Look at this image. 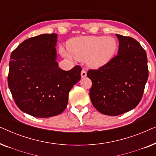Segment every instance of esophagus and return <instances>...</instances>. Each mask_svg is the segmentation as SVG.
<instances>
[{"label": "esophagus", "instance_id": "1", "mask_svg": "<svg viewBox=\"0 0 156 156\" xmlns=\"http://www.w3.org/2000/svg\"><path fill=\"white\" fill-rule=\"evenodd\" d=\"M87 76V72L85 71L84 69H82V72H81V76L82 77H85Z\"/></svg>", "mask_w": 156, "mask_h": 156}]
</instances>
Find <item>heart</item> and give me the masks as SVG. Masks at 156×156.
<instances>
[{"label":"heart","instance_id":"obj_1","mask_svg":"<svg viewBox=\"0 0 156 156\" xmlns=\"http://www.w3.org/2000/svg\"><path fill=\"white\" fill-rule=\"evenodd\" d=\"M68 51L60 48L59 52L63 57L68 59L72 57L77 60L87 59L89 67L97 69L109 62L114 57L118 48L114 37H79L70 40L67 43Z\"/></svg>","mask_w":156,"mask_h":156}]
</instances>
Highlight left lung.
<instances>
[{
	"instance_id": "left-lung-1",
	"label": "left lung",
	"mask_w": 156,
	"mask_h": 156,
	"mask_svg": "<svg viewBox=\"0 0 156 156\" xmlns=\"http://www.w3.org/2000/svg\"><path fill=\"white\" fill-rule=\"evenodd\" d=\"M118 55L98 69H89L92 82L89 96L93 106L101 114L118 116L139 104L148 77L146 52L131 37L116 34Z\"/></svg>"
}]
</instances>
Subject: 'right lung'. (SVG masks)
Segmentation results:
<instances>
[{
	"label": "right lung",
	"mask_w": 156,
	"mask_h": 156,
	"mask_svg": "<svg viewBox=\"0 0 156 156\" xmlns=\"http://www.w3.org/2000/svg\"><path fill=\"white\" fill-rule=\"evenodd\" d=\"M57 38L55 33L28 38L10 55L8 87L18 107L34 117L63 112L69 92L81 79L80 66L69 71L58 67Z\"/></svg>",
	"instance_id": "1"
}]
</instances>
